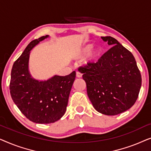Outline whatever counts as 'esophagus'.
<instances>
[{"label": "esophagus", "mask_w": 151, "mask_h": 151, "mask_svg": "<svg viewBox=\"0 0 151 151\" xmlns=\"http://www.w3.org/2000/svg\"><path fill=\"white\" fill-rule=\"evenodd\" d=\"M82 74L81 73H80V72L78 71L76 72V77L80 78H82Z\"/></svg>", "instance_id": "1"}]
</instances>
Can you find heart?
<instances>
[{"mask_svg": "<svg viewBox=\"0 0 151 151\" xmlns=\"http://www.w3.org/2000/svg\"><path fill=\"white\" fill-rule=\"evenodd\" d=\"M92 48H93V45H86L85 47H83V48H82L81 49H80L79 51H78V52L75 54V57L80 58V57L84 56V55L87 54V53L91 50ZM100 49H98V48L95 49L94 50H93L91 52L88 54L87 58H86L85 60V61H84V64H86V65H89L91 63H96V62L98 60L99 57H100Z\"/></svg>", "mask_w": 151, "mask_h": 151, "instance_id": "b5f03b06", "label": "heart"}]
</instances>
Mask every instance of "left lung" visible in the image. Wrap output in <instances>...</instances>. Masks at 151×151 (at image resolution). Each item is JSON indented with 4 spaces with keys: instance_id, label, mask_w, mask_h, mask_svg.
Instances as JSON below:
<instances>
[{
    "instance_id": "1",
    "label": "left lung",
    "mask_w": 151,
    "mask_h": 151,
    "mask_svg": "<svg viewBox=\"0 0 151 151\" xmlns=\"http://www.w3.org/2000/svg\"><path fill=\"white\" fill-rule=\"evenodd\" d=\"M113 46L96 63L78 71L83 73L88 98L95 109L118 115L133 106L142 85L141 73L131 51L111 36L101 37Z\"/></svg>"
}]
</instances>
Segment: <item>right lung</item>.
<instances>
[{"mask_svg":"<svg viewBox=\"0 0 151 151\" xmlns=\"http://www.w3.org/2000/svg\"><path fill=\"white\" fill-rule=\"evenodd\" d=\"M48 36L40 37L27 45L14 62L9 84L15 104L27 118L38 124L53 123L63 116L76 78V71L65 76H54L45 81L32 78L28 69L30 51Z\"/></svg>","mask_w":151,"mask_h":151,"instance_id":"1","label":"right lung"}]
</instances>
